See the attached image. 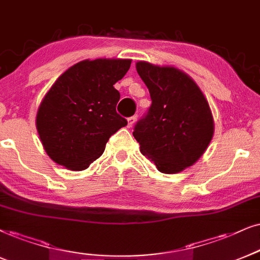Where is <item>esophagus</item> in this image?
Listing matches in <instances>:
<instances>
[{
  "instance_id": "esophagus-1",
  "label": "esophagus",
  "mask_w": 260,
  "mask_h": 260,
  "mask_svg": "<svg viewBox=\"0 0 260 260\" xmlns=\"http://www.w3.org/2000/svg\"><path fill=\"white\" fill-rule=\"evenodd\" d=\"M128 127H133V124L136 123V121H137V116H132V117H128Z\"/></svg>"
}]
</instances>
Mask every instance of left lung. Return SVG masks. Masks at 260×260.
I'll return each instance as SVG.
<instances>
[{
	"mask_svg": "<svg viewBox=\"0 0 260 260\" xmlns=\"http://www.w3.org/2000/svg\"><path fill=\"white\" fill-rule=\"evenodd\" d=\"M136 68L152 100L149 113L133 132L140 152L160 173L182 172L203 156L213 137L209 102L196 81L179 68L146 61H138Z\"/></svg>",
	"mask_w": 260,
	"mask_h": 260,
	"instance_id": "obj_1",
	"label": "left lung"
}]
</instances>
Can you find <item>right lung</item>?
Here are the masks:
<instances>
[{"instance_id":"add662e5","label":"right lung","mask_w":260,"mask_h":260,"mask_svg":"<svg viewBox=\"0 0 260 260\" xmlns=\"http://www.w3.org/2000/svg\"><path fill=\"white\" fill-rule=\"evenodd\" d=\"M129 58L78 62L62 73L39 104L36 127L48 156L64 168L84 170L100 158L109 138L127 121L116 113L114 87Z\"/></svg>"}]
</instances>
